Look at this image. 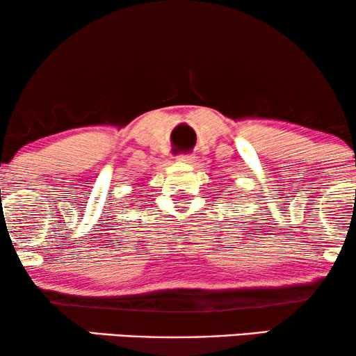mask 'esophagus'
I'll list each match as a JSON object with an SVG mask.
<instances>
[{
    "label": "esophagus",
    "mask_w": 356,
    "mask_h": 356,
    "mask_svg": "<svg viewBox=\"0 0 356 356\" xmlns=\"http://www.w3.org/2000/svg\"><path fill=\"white\" fill-rule=\"evenodd\" d=\"M193 160H195V155H193V153L181 152L178 155V161H183V163H193Z\"/></svg>",
    "instance_id": "1"
}]
</instances>
